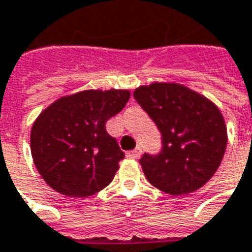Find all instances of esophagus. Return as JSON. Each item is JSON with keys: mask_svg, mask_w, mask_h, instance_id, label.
Segmentation results:
<instances>
[{"mask_svg": "<svg viewBox=\"0 0 252 252\" xmlns=\"http://www.w3.org/2000/svg\"><path fill=\"white\" fill-rule=\"evenodd\" d=\"M141 153H142V149L138 146V148H135L134 151H131V152L126 153V156H128V158H132V159H139Z\"/></svg>", "mask_w": 252, "mask_h": 252, "instance_id": "1", "label": "esophagus"}]
</instances>
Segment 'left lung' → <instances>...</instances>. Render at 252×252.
Instances as JSON below:
<instances>
[{"mask_svg":"<svg viewBox=\"0 0 252 252\" xmlns=\"http://www.w3.org/2000/svg\"><path fill=\"white\" fill-rule=\"evenodd\" d=\"M161 134V151L141 158L145 177L170 195H186L205 186L220 166L227 129L209 99L178 83H151L134 92Z\"/></svg>","mask_w":252,"mask_h":252,"instance_id":"obj_1","label":"left lung"}]
</instances>
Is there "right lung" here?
<instances>
[{
    "mask_svg": "<svg viewBox=\"0 0 252 252\" xmlns=\"http://www.w3.org/2000/svg\"><path fill=\"white\" fill-rule=\"evenodd\" d=\"M129 91H83L43 110L31 132L32 158L57 192L85 198L107 187L124 159L106 123L124 109Z\"/></svg>",
    "mask_w": 252,
    "mask_h": 252,
    "instance_id": "right-lung-1",
    "label": "right lung"
}]
</instances>
